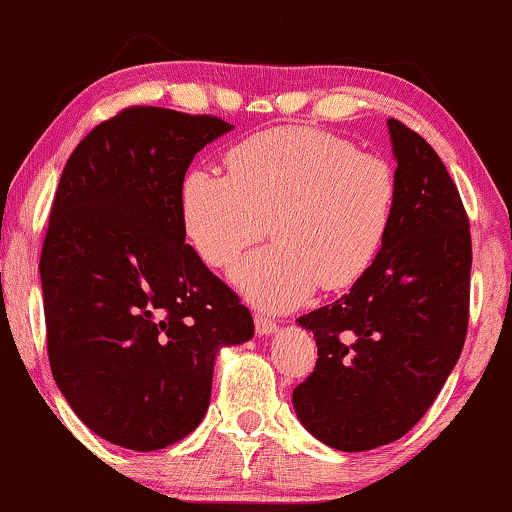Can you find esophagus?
Masks as SVG:
<instances>
[{
    "mask_svg": "<svg viewBox=\"0 0 512 512\" xmlns=\"http://www.w3.org/2000/svg\"><path fill=\"white\" fill-rule=\"evenodd\" d=\"M255 329H257L259 336H269L278 329V325L271 318H266V315L255 313Z\"/></svg>",
    "mask_w": 512,
    "mask_h": 512,
    "instance_id": "obj_1",
    "label": "esophagus"
}]
</instances>
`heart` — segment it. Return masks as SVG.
I'll return each mask as SVG.
<instances>
[{"mask_svg": "<svg viewBox=\"0 0 512 512\" xmlns=\"http://www.w3.org/2000/svg\"><path fill=\"white\" fill-rule=\"evenodd\" d=\"M227 174L194 169L181 190L183 225L206 264L227 269L269 229L276 241L236 266L250 301L285 311L315 287L362 280L397 215V171L343 136L266 129L229 150Z\"/></svg>", "mask_w": 512, "mask_h": 512, "instance_id": "b5f03b06", "label": "heart"}]
</instances>
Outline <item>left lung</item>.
Returning <instances> with one entry per match:
<instances>
[{"mask_svg": "<svg viewBox=\"0 0 512 512\" xmlns=\"http://www.w3.org/2000/svg\"><path fill=\"white\" fill-rule=\"evenodd\" d=\"M399 201L362 280L301 315L318 343L292 401L311 434L343 452L408 434L448 380L469 329L471 232L457 185L420 134L390 118Z\"/></svg>", "mask_w": 512, "mask_h": 512, "instance_id": "obj_1", "label": "left lung"}]
</instances>
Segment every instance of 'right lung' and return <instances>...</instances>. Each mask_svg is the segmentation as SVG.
Here are the masks:
<instances>
[{"mask_svg": "<svg viewBox=\"0 0 512 512\" xmlns=\"http://www.w3.org/2000/svg\"><path fill=\"white\" fill-rule=\"evenodd\" d=\"M215 115L129 106L78 143L41 250L48 362L97 436L150 452L197 429L222 345L253 315L185 243L181 190Z\"/></svg>", "mask_w": 512, "mask_h": 512, "instance_id": "obj_1", "label": "right lung"}]
</instances>
